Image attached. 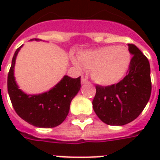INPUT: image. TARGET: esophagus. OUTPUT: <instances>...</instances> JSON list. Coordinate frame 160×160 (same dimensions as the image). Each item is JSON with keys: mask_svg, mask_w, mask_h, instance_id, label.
Masks as SVG:
<instances>
[{"mask_svg": "<svg viewBox=\"0 0 160 160\" xmlns=\"http://www.w3.org/2000/svg\"><path fill=\"white\" fill-rule=\"evenodd\" d=\"M81 83H82V84L88 83V80H87L86 78H83V77H82V79H81Z\"/></svg>", "mask_w": 160, "mask_h": 160, "instance_id": "obj_1", "label": "esophagus"}]
</instances>
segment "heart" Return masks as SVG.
I'll return each mask as SVG.
<instances>
[{"mask_svg": "<svg viewBox=\"0 0 160 160\" xmlns=\"http://www.w3.org/2000/svg\"><path fill=\"white\" fill-rule=\"evenodd\" d=\"M77 59L74 60L77 68L91 71V77L96 83L108 86L118 83L125 77L131 55L126 46L109 45L81 52Z\"/></svg>", "mask_w": 160, "mask_h": 160, "instance_id": "obj_1", "label": "heart"}]
</instances>
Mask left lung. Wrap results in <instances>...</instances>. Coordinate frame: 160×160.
Listing matches in <instances>:
<instances>
[{
    "mask_svg": "<svg viewBox=\"0 0 160 160\" xmlns=\"http://www.w3.org/2000/svg\"><path fill=\"white\" fill-rule=\"evenodd\" d=\"M128 50L132 58L125 78L117 84L96 86L93 110L109 126H124L133 121L151 97L150 62L135 45L128 43Z\"/></svg>",
    "mask_w": 160,
    "mask_h": 160,
    "instance_id": "1",
    "label": "left lung"
}]
</instances>
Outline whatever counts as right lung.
Masks as SVG:
<instances>
[{
  "mask_svg": "<svg viewBox=\"0 0 160 160\" xmlns=\"http://www.w3.org/2000/svg\"><path fill=\"white\" fill-rule=\"evenodd\" d=\"M22 46L15 52L8 75V92L12 106L22 119L30 125L41 128L58 126L66 119L71 101L81 88V77L64 76L54 87L45 92L27 94L19 89L14 77L16 58Z\"/></svg>",
  "mask_w": 160,
  "mask_h": 160,
  "instance_id": "add662e5",
  "label": "right lung"
}]
</instances>
